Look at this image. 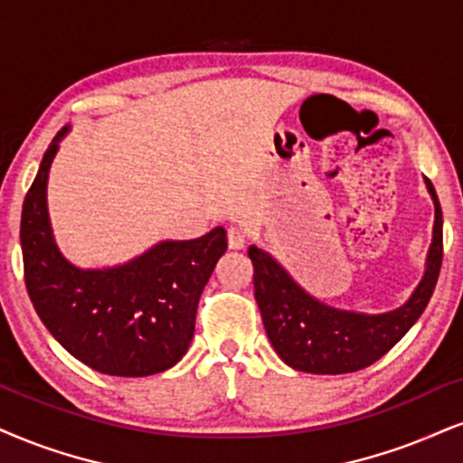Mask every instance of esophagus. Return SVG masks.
I'll list each match as a JSON object with an SVG mask.
<instances>
[{
  "mask_svg": "<svg viewBox=\"0 0 463 463\" xmlns=\"http://www.w3.org/2000/svg\"><path fill=\"white\" fill-rule=\"evenodd\" d=\"M227 244H230V249L233 250L244 249V244H247V233H244L241 227H230V232H227Z\"/></svg>",
  "mask_w": 463,
  "mask_h": 463,
  "instance_id": "esophagus-1",
  "label": "esophagus"
}]
</instances>
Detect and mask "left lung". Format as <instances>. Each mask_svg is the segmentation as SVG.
Segmentation results:
<instances>
[{"mask_svg": "<svg viewBox=\"0 0 463 463\" xmlns=\"http://www.w3.org/2000/svg\"><path fill=\"white\" fill-rule=\"evenodd\" d=\"M436 205L433 241L425 275L406 305L380 316L341 311L305 292L266 250L249 249L255 300L275 352L289 367L307 373H352L384 356L425 311L442 266V210L436 188L425 178Z\"/></svg>", "mask_w": 463, "mask_h": 463, "instance_id": "1", "label": "left lung"}]
</instances>
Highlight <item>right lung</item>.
<instances>
[{"mask_svg":"<svg viewBox=\"0 0 463 463\" xmlns=\"http://www.w3.org/2000/svg\"><path fill=\"white\" fill-rule=\"evenodd\" d=\"M64 127L44 152L21 213L30 300L57 344L94 371L144 378L174 367L195 333L199 296L227 250L214 227L197 241H165L128 264L81 270L60 253L47 213V180Z\"/></svg>","mask_w":463,"mask_h":463,"instance_id":"right-lung-1","label":"right lung"}]
</instances>
